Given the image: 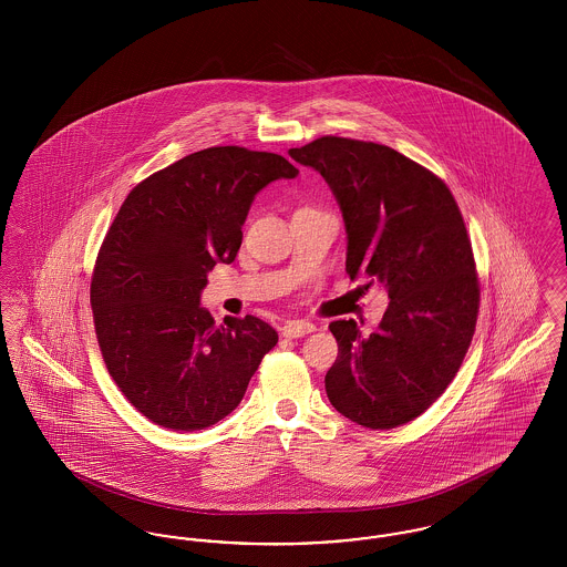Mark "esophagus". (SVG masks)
Masks as SVG:
<instances>
[{
    "label": "esophagus",
    "instance_id": "obj_1",
    "mask_svg": "<svg viewBox=\"0 0 567 567\" xmlns=\"http://www.w3.org/2000/svg\"><path fill=\"white\" fill-rule=\"evenodd\" d=\"M315 329H317L315 324L306 323V321H289V323H285V327H282V336L293 340V338H301L306 333H312Z\"/></svg>",
    "mask_w": 567,
    "mask_h": 567
}]
</instances>
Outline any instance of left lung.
<instances>
[{
    "label": "left lung",
    "mask_w": 567,
    "mask_h": 567,
    "mask_svg": "<svg viewBox=\"0 0 567 567\" xmlns=\"http://www.w3.org/2000/svg\"><path fill=\"white\" fill-rule=\"evenodd\" d=\"M289 155L340 206L351 280L370 278L391 299L370 336L352 319L329 324L338 359L327 398L357 425L400 427L444 393L474 336L481 291L457 202L430 169L374 142L324 135Z\"/></svg>",
    "instance_id": "left-lung-1"
}]
</instances>
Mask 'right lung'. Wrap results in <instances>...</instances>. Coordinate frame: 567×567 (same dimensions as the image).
I'll return each mask as SVG.
<instances>
[{
  "instance_id": "obj_1",
  "label": "right lung",
  "mask_w": 567,
  "mask_h": 567,
  "mask_svg": "<svg viewBox=\"0 0 567 567\" xmlns=\"http://www.w3.org/2000/svg\"><path fill=\"white\" fill-rule=\"evenodd\" d=\"M297 174L274 153L213 146L148 176L123 202L97 255L91 306L110 377L153 423L215 425L276 347L266 321L215 324L199 301L208 271L236 259L255 195Z\"/></svg>"
}]
</instances>
